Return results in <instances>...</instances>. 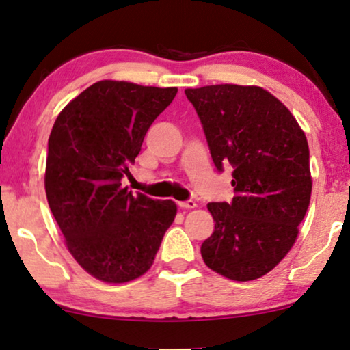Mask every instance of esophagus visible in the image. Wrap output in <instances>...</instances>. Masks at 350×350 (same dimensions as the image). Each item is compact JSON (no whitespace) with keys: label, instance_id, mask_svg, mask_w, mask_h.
<instances>
[{"label":"esophagus","instance_id":"34e87169","mask_svg":"<svg viewBox=\"0 0 350 350\" xmlns=\"http://www.w3.org/2000/svg\"><path fill=\"white\" fill-rule=\"evenodd\" d=\"M196 205H198V204H196L194 200H181V202H178V207H180V208H185V210L194 208Z\"/></svg>","mask_w":350,"mask_h":350}]
</instances>
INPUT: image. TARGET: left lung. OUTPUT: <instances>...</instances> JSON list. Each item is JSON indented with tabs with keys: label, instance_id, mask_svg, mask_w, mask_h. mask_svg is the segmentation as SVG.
Listing matches in <instances>:
<instances>
[{
	"label": "left lung",
	"instance_id": "1",
	"mask_svg": "<svg viewBox=\"0 0 350 350\" xmlns=\"http://www.w3.org/2000/svg\"><path fill=\"white\" fill-rule=\"evenodd\" d=\"M213 164L232 167V202H210L215 229L200 253L210 269L247 282L279 265L298 237L312 178L303 129L280 100L256 85L186 89Z\"/></svg>",
	"mask_w": 350,
	"mask_h": 350
}]
</instances>
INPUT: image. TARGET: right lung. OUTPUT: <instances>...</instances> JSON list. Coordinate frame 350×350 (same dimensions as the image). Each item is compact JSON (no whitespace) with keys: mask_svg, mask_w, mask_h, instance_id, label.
Returning <instances> with one entry per match:
<instances>
[{"mask_svg":"<svg viewBox=\"0 0 350 350\" xmlns=\"http://www.w3.org/2000/svg\"><path fill=\"white\" fill-rule=\"evenodd\" d=\"M176 88L98 81L57 116L47 143L46 196L79 266L107 284H124L152 266L176 215L174 200H154L122 186L154 119Z\"/></svg>","mask_w":350,"mask_h":350,"instance_id":"obj_1","label":"right lung"}]
</instances>
